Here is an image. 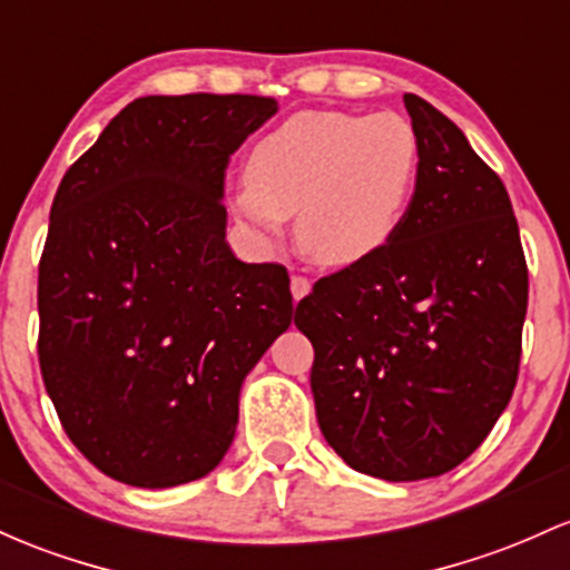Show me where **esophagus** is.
Returning a JSON list of instances; mask_svg holds the SVG:
<instances>
[{
	"mask_svg": "<svg viewBox=\"0 0 570 570\" xmlns=\"http://www.w3.org/2000/svg\"><path fill=\"white\" fill-rule=\"evenodd\" d=\"M292 297H295V303H299L305 295L311 292V281L305 278V275H292Z\"/></svg>",
	"mask_w": 570,
	"mask_h": 570,
	"instance_id": "esophagus-1",
	"label": "esophagus"
}]
</instances>
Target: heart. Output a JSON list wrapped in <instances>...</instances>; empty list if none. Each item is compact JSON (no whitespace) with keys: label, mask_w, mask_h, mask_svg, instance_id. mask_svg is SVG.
Returning <instances> with one entry per match:
<instances>
[{"label":"heart","mask_w":570,"mask_h":570,"mask_svg":"<svg viewBox=\"0 0 570 570\" xmlns=\"http://www.w3.org/2000/svg\"><path fill=\"white\" fill-rule=\"evenodd\" d=\"M419 180V135L395 110H303L254 142L233 205L262 246L297 216L303 252L354 267L397 235Z\"/></svg>","instance_id":"1"}]
</instances>
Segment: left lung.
I'll return each instance as SVG.
<instances>
[{
	"label": "left lung",
	"instance_id": "obj_1",
	"mask_svg": "<svg viewBox=\"0 0 570 570\" xmlns=\"http://www.w3.org/2000/svg\"><path fill=\"white\" fill-rule=\"evenodd\" d=\"M419 180L397 235L297 303L330 446L386 481L433 479L481 446L517 386L528 265L503 180L416 94Z\"/></svg>",
	"mask_w": 570,
	"mask_h": 570
}]
</instances>
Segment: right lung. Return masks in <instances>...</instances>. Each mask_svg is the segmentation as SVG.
Listing matches in <instances>:
<instances>
[{
  "mask_svg": "<svg viewBox=\"0 0 570 570\" xmlns=\"http://www.w3.org/2000/svg\"><path fill=\"white\" fill-rule=\"evenodd\" d=\"M278 102L140 97L65 173L40 259V371L105 476L165 490L208 476L243 379L292 324L284 265L227 246L224 170Z\"/></svg>",
  "mask_w": 570,
  "mask_h": 570,
  "instance_id": "right-lung-1",
  "label": "right lung"
}]
</instances>
